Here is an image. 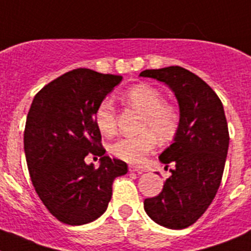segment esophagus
I'll return each mask as SVG.
<instances>
[{
    "label": "esophagus",
    "instance_id": "esophagus-1",
    "mask_svg": "<svg viewBox=\"0 0 251 251\" xmlns=\"http://www.w3.org/2000/svg\"><path fill=\"white\" fill-rule=\"evenodd\" d=\"M130 172H137V174H143L146 172V170L143 167H137V166H129Z\"/></svg>",
    "mask_w": 251,
    "mask_h": 251
}]
</instances>
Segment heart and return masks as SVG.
Returning <instances> with one entry per match:
<instances>
[{
    "mask_svg": "<svg viewBox=\"0 0 251 251\" xmlns=\"http://www.w3.org/2000/svg\"><path fill=\"white\" fill-rule=\"evenodd\" d=\"M124 100L143 113L142 130L134 137H122L112 143L110 152L117 158L128 163H141L159 141L167 142L175 137L179 127V113L176 106L165 103L163 94L150 84L141 83L130 86L124 93ZM95 126L105 137L114 134L117 128L114 104L103 99L94 113Z\"/></svg>",
    "mask_w": 251,
    "mask_h": 251,
    "instance_id": "obj_1",
    "label": "heart"
}]
</instances>
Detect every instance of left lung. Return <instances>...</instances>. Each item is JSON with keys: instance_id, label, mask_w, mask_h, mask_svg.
<instances>
[{"instance_id": "obj_1", "label": "left lung", "mask_w": 251, "mask_h": 251, "mask_svg": "<svg viewBox=\"0 0 251 251\" xmlns=\"http://www.w3.org/2000/svg\"><path fill=\"white\" fill-rule=\"evenodd\" d=\"M167 84L179 105L175 142L159 156L171 176L157 196L146 199L145 210L154 223L185 229L207 210L220 187L229 129L220 98L208 84L181 66L151 69L139 74Z\"/></svg>"}]
</instances>
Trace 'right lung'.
I'll return each mask as SVG.
<instances>
[{
    "label": "right lung",
    "mask_w": 251,
    "mask_h": 251,
    "mask_svg": "<svg viewBox=\"0 0 251 251\" xmlns=\"http://www.w3.org/2000/svg\"><path fill=\"white\" fill-rule=\"evenodd\" d=\"M121 75L74 69L35 95L26 119L24 148L31 181L50 214L68 225H84L105 212L115 177L127 163L105 156L94 113ZM88 155L101 166L86 165Z\"/></svg>",
    "instance_id": "right-lung-1"
}]
</instances>
